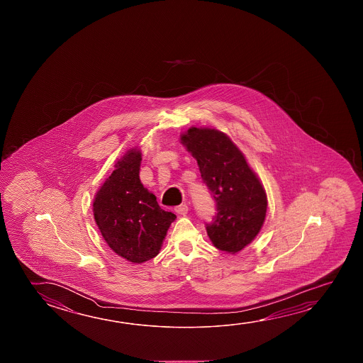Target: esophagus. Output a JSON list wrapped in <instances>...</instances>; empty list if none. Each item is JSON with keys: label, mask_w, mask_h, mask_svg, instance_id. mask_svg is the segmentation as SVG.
<instances>
[{"label": "esophagus", "mask_w": 363, "mask_h": 363, "mask_svg": "<svg viewBox=\"0 0 363 363\" xmlns=\"http://www.w3.org/2000/svg\"><path fill=\"white\" fill-rule=\"evenodd\" d=\"M174 211L179 215H186L187 214V211H189V206H187L186 203H181V205L174 208Z\"/></svg>", "instance_id": "1"}]
</instances>
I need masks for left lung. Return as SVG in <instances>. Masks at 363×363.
Listing matches in <instances>:
<instances>
[{"label": "left lung", "mask_w": 363, "mask_h": 363, "mask_svg": "<svg viewBox=\"0 0 363 363\" xmlns=\"http://www.w3.org/2000/svg\"><path fill=\"white\" fill-rule=\"evenodd\" d=\"M181 143L197 161L203 184L216 202V214L206 224L211 243L238 253L256 238L267 211V196L243 153L224 133L190 128Z\"/></svg>", "instance_id": "obj_1"}]
</instances>
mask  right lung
<instances>
[{
    "label": "right lung",
    "instance_id": "add662e5",
    "mask_svg": "<svg viewBox=\"0 0 363 363\" xmlns=\"http://www.w3.org/2000/svg\"><path fill=\"white\" fill-rule=\"evenodd\" d=\"M140 150H128L94 200V216L102 237L116 255L133 263H143L160 253L176 219L140 182Z\"/></svg>",
    "mask_w": 363,
    "mask_h": 363
}]
</instances>
